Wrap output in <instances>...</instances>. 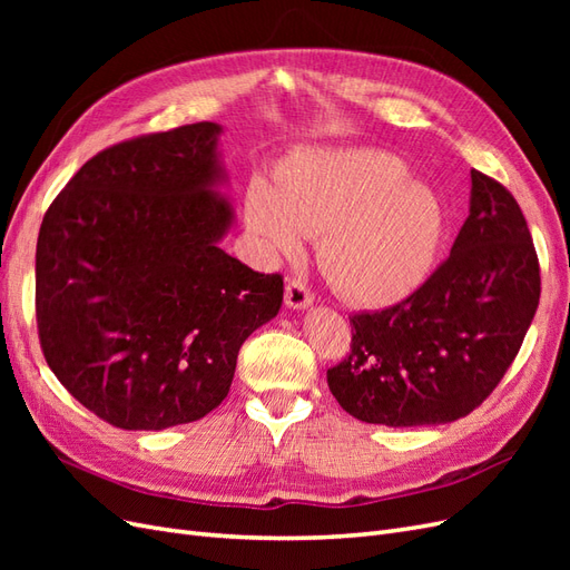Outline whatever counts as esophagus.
I'll return each mask as SVG.
<instances>
[{
	"label": "esophagus",
	"mask_w": 570,
	"mask_h": 570,
	"mask_svg": "<svg viewBox=\"0 0 570 570\" xmlns=\"http://www.w3.org/2000/svg\"><path fill=\"white\" fill-rule=\"evenodd\" d=\"M285 304L289 308H306L314 304V295L299 278H289L285 283Z\"/></svg>",
	"instance_id": "obj_1"
}]
</instances>
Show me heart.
Returning <instances> with one entry per match:
<instances>
[{
	"label": "heart",
	"mask_w": 570,
	"mask_h": 570,
	"mask_svg": "<svg viewBox=\"0 0 570 570\" xmlns=\"http://www.w3.org/2000/svg\"><path fill=\"white\" fill-rule=\"evenodd\" d=\"M406 174L381 149L306 151L281 170L275 189L249 183L247 226L283 256L302 252V235L321 237L318 266L337 295L390 306L423 285L446 228L435 187Z\"/></svg>",
	"instance_id": "b5f03b06"
}]
</instances>
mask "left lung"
<instances>
[{
	"label": "left lung",
	"instance_id": "obj_1",
	"mask_svg": "<svg viewBox=\"0 0 570 570\" xmlns=\"http://www.w3.org/2000/svg\"><path fill=\"white\" fill-rule=\"evenodd\" d=\"M540 304V262L509 189L471 170V214L450 256L402 302L354 314L327 387L350 416L390 428L452 423L488 400Z\"/></svg>",
	"mask_w": 570,
	"mask_h": 570
}]
</instances>
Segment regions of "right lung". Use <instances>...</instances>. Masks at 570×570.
I'll return each mask as SVG.
<instances>
[{"label": "right lung", "instance_id": "obj_1", "mask_svg": "<svg viewBox=\"0 0 570 570\" xmlns=\"http://www.w3.org/2000/svg\"><path fill=\"white\" fill-rule=\"evenodd\" d=\"M209 120L101 149L38 235L40 347L59 383L124 430L214 411L237 354L283 304V275L218 247L233 220Z\"/></svg>", "mask_w": 570, "mask_h": 570}]
</instances>
